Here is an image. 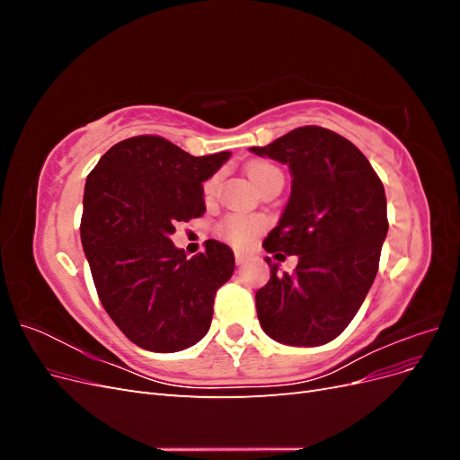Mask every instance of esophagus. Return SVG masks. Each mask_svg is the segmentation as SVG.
Listing matches in <instances>:
<instances>
[{"mask_svg":"<svg viewBox=\"0 0 460 460\" xmlns=\"http://www.w3.org/2000/svg\"><path fill=\"white\" fill-rule=\"evenodd\" d=\"M247 261V255L245 253H242V252H235V262L238 264H243Z\"/></svg>","mask_w":460,"mask_h":460,"instance_id":"34e87169","label":"esophagus"}]
</instances>
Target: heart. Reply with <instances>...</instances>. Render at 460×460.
Segmentation results:
<instances>
[{"mask_svg":"<svg viewBox=\"0 0 460 460\" xmlns=\"http://www.w3.org/2000/svg\"><path fill=\"white\" fill-rule=\"evenodd\" d=\"M247 174H249V178H252V182L259 188L264 182V180H269L270 176L282 174V172L278 171L276 166L270 164V163H253V164H249ZM218 180H220V174H213L211 178L205 180L203 196L207 199L215 196ZM264 228H267V220H264L262 217H249V215L234 213V215H228L218 222L217 234L220 235V238H225L226 242H230L235 247H247V245L253 243V240Z\"/></svg>","mask_w":460,"mask_h":460,"instance_id":"b5f03b06","label":"heart"}]
</instances>
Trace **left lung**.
Instances as JSON below:
<instances>
[{
  "label": "left lung",
  "mask_w": 460,
  "mask_h": 460,
  "mask_svg": "<svg viewBox=\"0 0 460 460\" xmlns=\"http://www.w3.org/2000/svg\"><path fill=\"white\" fill-rule=\"evenodd\" d=\"M252 151L291 171L289 201L262 247L299 257L294 274H280L267 257L270 280L255 294L261 328L286 345L328 343L349 326L378 272L384 184L363 153L323 127L296 128Z\"/></svg>",
  "instance_id": "obj_1"
}]
</instances>
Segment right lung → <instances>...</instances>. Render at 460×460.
<instances>
[{"instance_id":"obj_1","label":"right lung","mask_w":460,"mask_h":460,"mask_svg":"<svg viewBox=\"0 0 460 460\" xmlns=\"http://www.w3.org/2000/svg\"><path fill=\"white\" fill-rule=\"evenodd\" d=\"M228 157H193L147 134L115 144L88 174L82 247L103 309L142 349H188L211 326L217 289L235 267L232 249L207 240L205 253L188 259L171 234L205 213L201 182Z\"/></svg>"}]
</instances>
